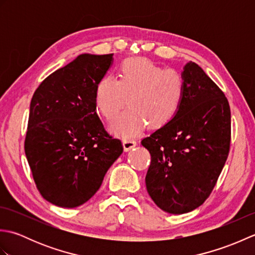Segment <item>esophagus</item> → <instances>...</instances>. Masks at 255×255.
I'll return each mask as SVG.
<instances>
[{
  "label": "esophagus",
  "mask_w": 255,
  "mask_h": 255,
  "mask_svg": "<svg viewBox=\"0 0 255 255\" xmlns=\"http://www.w3.org/2000/svg\"><path fill=\"white\" fill-rule=\"evenodd\" d=\"M123 144H124V149L126 151H129L137 144V140L133 138H124Z\"/></svg>",
  "instance_id": "esophagus-1"
}]
</instances>
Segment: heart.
I'll list each match as a JSON object with an SVG mask.
<instances>
[{"mask_svg":"<svg viewBox=\"0 0 255 255\" xmlns=\"http://www.w3.org/2000/svg\"><path fill=\"white\" fill-rule=\"evenodd\" d=\"M185 94V80L174 69H163L148 59L124 61L118 81L110 75L101 79L96 100L106 119L128 108L113 124V130L122 136H133L149 124L151 128L164 126L180 110Z\"/></svg>","mask_w":255,"mask_h":255,"instance_id":"heart-1","label":"heart"}]
</instances>
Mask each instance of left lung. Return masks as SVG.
<instances>
[{
    "label": "left lung",
    "mask_w": 255,
    "mask_h": 255,
    "mask_svg": "<svg viewBox=\"0 0 255 255\" xmlns=\"http://www.w3.org/2000/svg\"><path fill=\"white\" fill-rule=\"evenodd\" d=\"M183 78L185 94L180 110L141 140L151 155L147 191L170 214L188 213L209 197L231 141V114L224 92L195 62L186 63Z\"/></svg>",
    "instance_id": "8db88e82"
}]
</instances>
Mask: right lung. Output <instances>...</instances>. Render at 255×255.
Listing matches in <instances>:
<instances>
[{
  "label": "right lung",
  "instance_id": "add662e5",
  "mask_svg": "<svg viewBox=\"0 0 255 255\" xmlns=\"http://www.w3.org/2000/svg\"><path fill=\"white\" fill-rule=\"evenodd\" d=\"M110 55H80L42 81L30 102L25 154L41 196L73 208L99 191L123 153L96 114V88Z\"/></svg>",
  "mask_w": 255,
  "mask_h": 255
}]
</instances>
